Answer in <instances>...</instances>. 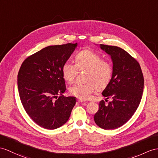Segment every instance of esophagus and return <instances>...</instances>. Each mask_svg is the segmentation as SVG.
I'll list each match as a JSON object with an SVG mask.
<instances>
[{
	"label": "esophagus",
	"mask_w": 158,
	"mask_h": 158,
	"mask_svg": "<svg viewBox=\"0 0 158 158\" xmlns=\"http://www.w3.org/2000/svg\"><path fill=\"white\" fill-rule=\"evenodd\" d=\"M78 101L79 102H85V101H84L82 99H80V98H78Z\"/></svg>",
	"instance_id": "obj_1"
}]
</instances>
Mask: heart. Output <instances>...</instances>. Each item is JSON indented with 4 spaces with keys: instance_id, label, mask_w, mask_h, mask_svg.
<instances>
[{
    "instance_id": "1",
    "label": "heart",
    "mask_w": 158,
    "mask_h": 158,
    "mask_svg": "<svg viewBox=\"0 0 158 158\" xmlns=\"http://www.w3.org/2000/svg\"><path fill=\"white\" fill-rule=\"evenodd\" d=\"M79 71L86 70L84 82L75 84L69 88L72 95L86 100L90 97L95 88L102 90L110 83L113 75V66L109 60L90 49H82L75 56V64L66 61L61 68L64 79L68 83L74 82Z\"/></svg>"
}]
</instances>
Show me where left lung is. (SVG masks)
<instances>
[{
    "mask_svg": "<svg viewBox=\"0 0 158 158\" xmlns=\"http://www.w3.org/2000/svg\"><path fill=\"white\" fill-rule=\"evenodd\" d=\"M101 48L109 54L113 64V75L102 94L112 101L99 103L94 121L103 129H114L131 118L141 101L144 79L138 61L117 46L101 44Z\"/></svg>",
    "mask_w": 158,
    "mask_h": 158,
    "instance_id": "obj_1",
    "label": "left lung"
}]
</instances>
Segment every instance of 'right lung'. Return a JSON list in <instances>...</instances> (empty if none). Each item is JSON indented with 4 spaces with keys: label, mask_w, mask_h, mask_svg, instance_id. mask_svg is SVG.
<instances>
[{
    "label": "right lung",
    "mask_w": 158,
    "mask_h": 158,
    "mask_svg": "<svg viewBox=\"0 0 158 158\" xmlns=\"http://www.w3.org/2000/svg\"><path fill=\"white\" fill-rule=\"evenodd\" d=\"M77 45L48 46L27 57L19 69L17 85L21 103L31 118L41 127L56 129L70 116L76 98L57 96L66 90L61 68Z\"/></svg>",
    "instance_id": "add662e5"
}]
</instances>
